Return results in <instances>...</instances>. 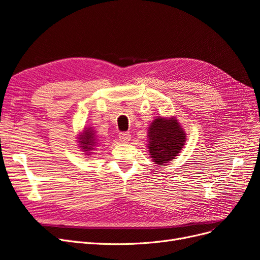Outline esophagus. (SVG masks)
Here are the masks:
<instances>
[{"label": "esophagus", "instance_id": "obj_1", "mask_svg": "<svg viewBox=\"0 0 260 260\" xmlns=\"http://www.w3.org/2000/svg\"><path fill=\"white\" fill-rule=\"evenodd\" d=\"M119 140L123 143H127L131 140V136L129 132H120L119 133Z\"/></svg>", "mask_w": 260, "mask_h": 260}]
</instances>
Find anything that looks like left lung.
<instances>
[{"label":"left lung","instance_id":"1","mask_svg":"<svg viewBox=\"0 0 260 260\" xmlns=\"http://www.w3.org/2000/svg\"><path fill=\"white\" fill-rule=\"evenodd\" d=\"M186 133L176 117H156L147 129L148 155L159 165L176 158L185 145Z\"/></svg>","mask_w":260,"mask_h":260}]
</instances>
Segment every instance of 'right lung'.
Masks as SVG:
<instances>
[{"label":"right lung","instance_id":"right-lung-1","mask_svg":"<svg viewBox=\"0 0 260 260\" xmlns=\"http://www.w3.org/2000/svg\"><path fill=\"white\" fill-rule=\"evenodd\" d=\"M77 142L85 156H90L92 152L99 146L100 140L96 132L92 127H84L83 130L78 135Z\"/></svg>","mask_w":260,"mask_h":260}]
</instances>
